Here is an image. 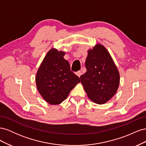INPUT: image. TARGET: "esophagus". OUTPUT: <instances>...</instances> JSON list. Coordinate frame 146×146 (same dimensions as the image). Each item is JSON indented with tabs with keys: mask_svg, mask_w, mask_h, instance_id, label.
<instances>
[{
	"mask_svg": "<svg viewBox=\"0 0 146 146\" xmlns=\"http://www.w3.org/2000/svg\"><path fill=\"white\" fill-rule=\"evenodd\" d=\"M82 74V72L81 71H78V72H76V75L77 76H78L79 77H80V76H81V75Z\"/></svg>",
	"mask_w": 146,
	"mask_h": 146,
	"instance_id": "1",
	"label": "esophagus"
}]
</instances>
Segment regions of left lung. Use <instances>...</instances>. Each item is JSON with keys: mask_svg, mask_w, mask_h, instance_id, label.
<instances>
[{"mask_svg": "<svg viewBox=\"0 0 146 146\" xmlns=\"http://www.w3.org/2000/svg\"><path fill=\"white\" fill-rule=\"evenodd\" d=\"M85 66L80 79L88 97L96 104L106 103L116 94L120 80L111 56L105 47L97 44L88 50Z\"/></svg>", "mask_w": 146, "mask_h": 146, "instance_id": "8db88e82", "label": "left lung"}]
</instances>
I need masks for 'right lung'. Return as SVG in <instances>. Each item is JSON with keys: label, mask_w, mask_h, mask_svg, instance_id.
<instances>
[{"label": "right lung", "mask_w": 146, "mask_h": 146, "mask_svg": "<svg viewBox=\"0 0 146 146\" xmlns=\"http://www.w3.org/2000/svg\"><path fill=\"white\" fill-rule=\"evenodd\" d=\"M65 53L52 48L48 52L36 76L38 90L46 102L58 105L64 101L69 92L80 82L70 70Z\"/></svg>", "instance_id": "add662e5"}]
</instances>
